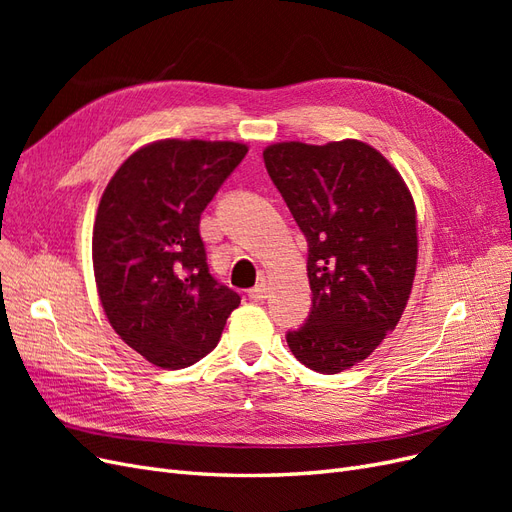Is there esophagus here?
Wrapping results in <instances>:
<instances>
[{"instance_id":"1","label":"esophagus","mask_w":512,"mask_h":512,"mask_svg":"<svg viewBox=\"0 0 512 512\" xmlns=\"http://www.w3.org/2000/svg\"><path fill=\"white\" fill-rule=\"evenodd\" d=\"M247 297H250L252 301H265L267 299V286L265 284H256L254 288L247 290Z\"/></svg>"}]
</instances>
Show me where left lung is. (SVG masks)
<instances>
[{
	"instance_id": "left-lung-1",
	"label": "left lung",
	"mask_w": 512,
	"mask_h": 512,
	"mask_svg": "<svg viewBox=\"0 0 512 512\" xmlns=\"http://www.w3.org/2000/svg\"><path fill=\"white\" fill-rule=\"evenodd\" d=\"M262 158L307 239L312 309L286 342L305 367L339 374L404 314L418 254L412 196L382 153L350 138L277 143Z\"/></svg>"
}]
</instances>
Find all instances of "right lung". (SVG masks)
Instances as JSON below:
<instances>
[{
    "mask_svg": "<svg viewBox=\"0 0 512 512\" xmlns=\"http://www.w3.org/2000/svg\"><path fill=\"white\" fill-rule=\"evenodd\" d=\"M247 147L151 143L119 166L94 224V273L115 333L153 365L190 367L220 342L241 297L209 273L200 215Z\"/></svg>",
    "mask_w": 512,
    "mask_h": 512,
    "instance_id": "obj_1",
    "label": "right lung"
}]
</instances>
